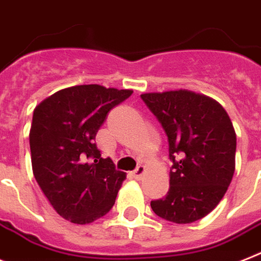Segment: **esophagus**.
Wrapping results in <instances>:
<instances>
[{"label":"esophagus","instance_id":"1","mask_svg":"<svg viewBox=\"0 0 261 261\" xmlns=\"http://www.w3.org/2000/svg\"><path fill=\"white\" fill-rule=\"evenodd\" d=\"M145 172H146V168L144 167V165H140V167L136 168V169L132 172V173H133V176H135L136 180H141L144 174H145Z\"/></svg>","mask_w":261,"mask_h":261}]
</instances>
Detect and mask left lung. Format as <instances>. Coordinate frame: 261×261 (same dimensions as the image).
Masks as SVG:
<instances>
[{"instance_id":"left-lung-1","label":"left lung","mask_w":261,"mask_h":261,"mask_svg":"<svg viewBox=\"0 0 261 261\" xmlns=\"http://www.w3.org/2000/svg\"><path fill=\"white\" fill-rule=\"evenodd\" d=\"M169 143V191L150 201L157 216L176 224L203 219L220 203L234 173L236 133L216 100L188 89L143 93Z\"/></svg>"}]
</instances>
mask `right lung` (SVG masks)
Returning <instances> with one entry per match:
<instances>
[{
	"label": "right lung",
	"mask_w": 261,
	"mask_h": 261,
	"mask_svg": "<svg viewBox=\"0 0 261 261\" xmlns=\"http://www.w3.org/2000/svg\"><path fill=\"white\" fill-rule=\"evenodd\" d=\"M132 93L97 84L76 85L34 108L29 133L34 178L65 220L93 223L115 204L126 173L101 157L96 135L108 112Z\"/></svg>",
	"instance_id": "right-lung-1"
}]
</instances>
